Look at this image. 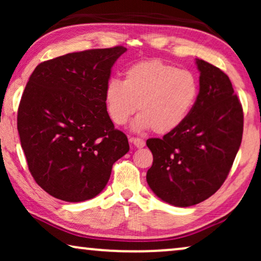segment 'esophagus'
I'll return each instance as SVG.
<instances>
[{
	"instance_id": "esophagus-1",
	"label": "esophagus",
	"mask_w": 261,
	"mask_h": 261,
	"mask_svg": "<svg viewBox=\"0 0 261 261\" xmlns=\"http://www.w3.org/2000/svg\"><path fill=\"white\" fill-rule=\"evenodd\" d=\"M130 142H133V145L137 148H142L145 146V140L141 138H130Z\"/></svg>"
}]
</instances>
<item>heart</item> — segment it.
<instances>
[{
  "label": "heart",
  "mask_w": 261,
  "mask_h": 261,
  "mask_svg": "<svg viewBox=\"0 0 261 261\" xmlns=\"http://www.w3.org/2000/svg\"><path fill=\"white\" fill-rule=\"evenodd\" d=\"M199 92L195 73L159 59L128 67L123 82L110 80L105 89L107 112L114 123L124 124L137 110L138 130L151 128L155 134L177 129L188 119Z\"/></svg>",
  "instance_id": "b5f03b06"
}]
</instances>
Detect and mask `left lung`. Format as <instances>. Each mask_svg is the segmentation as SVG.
<instances>
[{
	"label": "left lung",
	"instance_id": "obj_1",
	"mask_svg": "<svg viewBox=\"0 0 261 261\" xmlns=\"http://www.w3.org/2000/svg\"><path fill=\"white\" fill-rule=\"evenodd\" d=\"M199 92L188 119L162 139L146 145L153 164L146 180L164 202L198 204L221 188L241 145L244 112L229 77L219 67L196 59Z\"/></svg>",
	"mask_w": 261,
	"mask_h": 261
}]
</instances>
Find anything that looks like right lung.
<instances>
[{"mask_svg": "<svg viewBox=\"0 0 261 261\" xmlns=\"http://www.w3.org/2000/svg\"><path fill=\"white\" fill-rule=\"evenodd\" d=\"M123 46L88 49L35 67L17 110L28 169L41 189L65 202L97 196L129 151L107 112L105 89Z\"/></svg>", "mask_w": 261, "mask_h": 261, "instance_id": "add662e5", "label": "right lung"}]
</instances>
